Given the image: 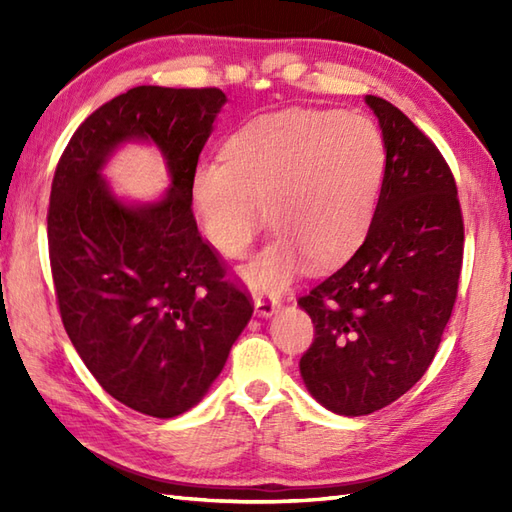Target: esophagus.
<instances>
[{
  "mask_svg": "<svg viewBox=\"0 0 512 512\" xmlns=\"http://www.w3.org/2000/svg\"><path fill=\"white\" fill-rule=\"evenodd\" d=\"M279 310V301L273 297H257L255 299V314L257 317L270 319Z\"/></svg>",
  "mask_w": 512,
  "mask_h": 512,
  "instance_id": "34e87169",
  "label": "esophagus"
}]
</instances>
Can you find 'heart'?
<instances>
[{
    "instance_id": "b5f03b06",
    "label": "heart",
    "mask_w": 512,
    "mask_h": 512,
    "mask_svg": "<svg viewBox=\"0 0 512 512\" xmlns=\"http://www.w3.org/2000/svg\"><path fill=\"white\" fill-rule=\"evenodd\" d=\"M224 162L193 171L191 195L204 237L242 257L266 220L277 237L239 270L259 292L288 286L310 259L330 266L352 255L376 215L387 149L374 121L341 112H281L228 138Z\"/></svg>"
}]
</instances>
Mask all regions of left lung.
Segmentation results:
<instances>
[{
	"instance_id": "8db88e82",
	"label": "left lung",
	"mask_w": 512,
	"mask_h": 512,
	"mask_svg": "<svg viewBox=\"0 0 512 512\" xmlns=\"http://www.w3.org/2000/svg\"><path fill=\"white\" fill-rule=\"evenodd\" d=\"M365 103L387 149L376 215L350 262L299 299L314 323L301 378L339 416L383 409L427 372L464 250L458 189L438 147L385 99L367 94Z\"/></svg>"
}]
</instances>
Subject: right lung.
<instances>
[{
	"mask_svg": "<svg viewBox=\"0 0 512 512\" xmlns=\"http://www.w3.org/2000/svg\"><path fill=\"white\" fill-rule=\"evenodd\" d=\"M226 94L140 85L76 129L52 180L50 266L74 350L129 409L176 418L206 396L253 317L198 233L191 180ZM156 146L170 189L121 199L102 176L118 148Z\"/></svg>",
	"mask_w": 512,
	"mask_h": 512,
	"instance_id": "right-lung-1",
	"label": "right lung"
}]
</instances>
